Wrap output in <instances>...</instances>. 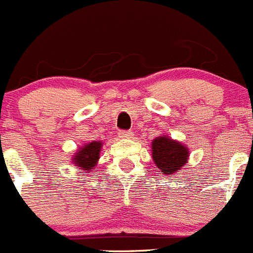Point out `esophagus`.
<instances>
[{
	"label": "esophagus",
	"mask_w": 253,
	"mask_h": 253,
	"mask_svg": "<svg viewBox=\"0 0 253 253\" xmlns=\"http://www.w3.org/2000/svg\"><path fill=\"white\" fill-rule=\"evenodd\" d=\"M119 136L122 139H130V138H133V133H131V131H128V130H122V131H119Z\"/></svg>",
	"instance_id": "1"
}]
</instances>
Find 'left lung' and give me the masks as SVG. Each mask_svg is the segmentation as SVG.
Segmentation results:
<instances>
[{"instance_id":"1","label":"left lung","mask_w":253,"mask_h":253,"mask_svg":"<svg viewBox=\"0 0 253 253\" xmlns=\"http://www.w3.org/2000/svg\"><path fill=\"white\" fill-rule=\"evenodd\" d=\"M189 148L179 140L160 135L151 141V155L156 168L164 175L174 176L189 160Z\"/></svg>"}]
</instances>
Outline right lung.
<instances>
[{"label":"right lung","instance_id":"1","mask_svg":"<svg viewBox=\"0 0 253 253\" xmlns=\"http://www.w3.org/2000/svg\"><path fill=\"white\" fill-rule=\"evenodd\" d=\"M102 141H90L79 146L74 155L71 156V161L76 167L83 170L85 174L93 171L99 161L100 151H102Z\"/></svg>","mask_w":253,"mask_h":253}]
</instances>
